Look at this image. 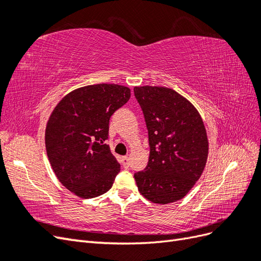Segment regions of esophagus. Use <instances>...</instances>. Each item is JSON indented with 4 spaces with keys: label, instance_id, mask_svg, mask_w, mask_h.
<instances>
[{
    "label": "esophagus",
    "instance_id": "obj_1",
    "mask_svg": "<svg viewBox=\"0 0 261 261\" xmlns=\"http://www.w3.org/2000/svg\"><path fill=\"white\" fill-rule=\"evenodd\" d=\"M122 164L124 168H128L129 167V158L127 155H125L122 158Z\"/></svg>",
    "mask_w": 261,
    "mask_h": 261
}]
</instances>
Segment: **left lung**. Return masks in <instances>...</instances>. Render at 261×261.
<instances>
[{
	"instance_id": "1",
	"label": "left lung",
	"mask_w": 261,
	"mask_h": 261,
	"mask_svg": "<svg viewBox=\"0 0 261 261\" xmlns=\"http://www.w3.org/2000/svg\"><path fill=\"white\" fill-rule=\"evenodd\" d=\"M148 128L150 155L134 174L139 193L154 203L187 195L206 167L209 143L202 118L191 101L167 87L134 88Z\"/></svg>"
}]
</instances>
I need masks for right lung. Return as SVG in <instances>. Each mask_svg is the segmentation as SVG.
<instances>
[{"instance_id": "right-lung-1", "label": "right lung", "mask_w": 261, "mask_h": 261, "mask_svg": "<svg viewBox=\"0 0 261 261\" xmlns=\"http://www.w3.org/2000/svg\"><path fill=\"white\" fill-rule=\"evenodd\" d=\"M130 98L128 87L97 84L67 93L45 127V149L63 186L81 198L112 187L121 165L106 144L110 117Z\"/></svg>"}]
</instances>
